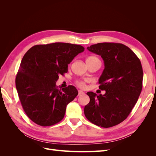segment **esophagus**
Returning a JSON list of instances; mask_svg holds the SVG:
<instances>
[{
    "label": "esophagus",
    "mask_w": 156,
    "mask_h": 156,
    "mask_svg": "<svg viewBox=\"0 0 156 156\" xmlns=\"http://www.w3.org/2000/svg\"><path fill=\"white\" fill-rule=\"evenodd\" d=\"M78 92H79V94H78V95H79V96L83 95V94H84V92H83V91H82V90H78Z\"/></svg>",
    "instance_id": "1"
}]
</instances>
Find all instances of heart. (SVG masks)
<instances>
[{"label":"heart","mask_w":156,"mask_h":156,"mask_svg":"<svg viewBox=\"0 0 156 156\" xmlns=\"http://www.w3.org/2000/svg\"><path fill=\"white\" fill-rule=\"evenodd\" d=\"M87 60H99L100 61V60H99L96 56H90V57H88ZM77 85L79 86L80 87H84V86H85V83H84V81H79L77 82Z\"/></svg>","instance_id":"1"}]
</instances>
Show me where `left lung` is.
<instances>
[{
  "instance_id": "1",
  "label": "left lung",
  "mask_w": 156,
  "mask_h": 156,
  "mask_svg": "<svg viewBox=\"0 0 156 156\" xmlns=\"http://www.w3.org/2000/svg\"><path fill=\"white\" fill-rule=\"evenodd\" d=\"M87 49L104 61L99 88L105 94L87 93L90 102L84 107V115L98 126H115L127 119L138 100L143 88L142 65L133 51L122 44L99 43Z\"/></svg>"
}]
</instances>
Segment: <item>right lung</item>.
<instances>
[{
  "mask_svg": "<svg viewBox=\"0 0 156 156\" xmlns=\"http://www.w3.org/2000/svg\"><path fill=\"white\" fill-rule=\"evenodd\" d=\"M84 50L81 45L56 42L33 46L23 56L16 78V89L23 110L36 124L50 126L63 119L67 105L78 91L72 85L58 88L56 82Z\"/></svg>",
  "mask_w": 156,
  "mask_h": 156,
  "instance_id": "1",
  "label": "right lung"
}]
</instances>
